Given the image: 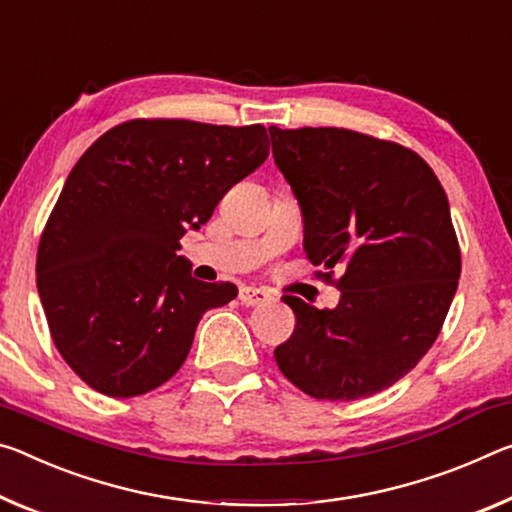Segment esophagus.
<instances>
[{
    "label": "esophagus",
    "instance_id": "1",
    "mask_svg": "<svg viewBox=\"0 0 512 512\" xmlns=\"http://www.w3.org/2000/svg\"><path fill=\"white\" fill-rule=\"evenodd\" d=\"M239 300L243 305H262V303H269L271 296L266 294L264 289H255V287H241L239 291Z\"/></svg>",
    "mask_w": 512,
    "mask_h": 512
}]
</instances>
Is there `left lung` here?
<instances>
[{
  "label": "left lung",
  "instance_id": "obj_1",
  "mask_svg": "<svg viewBox=\"0 0 512 512\" xmlns=\"http://www.w3.org/2000/svg\"><path fill=\"white\" fill-rule=\"evenodd\" d=\"M269 132L303 212L305 255L342 291L335 310L285 296L296 328L275 362L312 399H367L415 369L440 335L460 278L449 200L401 143L344 127Z\"/></svg>",
  "mask_w": 512,
  "mask_h": 512
}]
</instances>
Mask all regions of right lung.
<instances>
[{"mask_svg":"<svg viewBox=\"0 0 512 512\" xmlns=\"http://www.w3.org/2000/svg\"><path fill=\"white\" fill-rule=\"evenodd\" d=\"M269 157L264 125L136 118L70 170L36 255L52 342L95 392L129 399L175 376L202 314L237 298L177 255L234 184Z\"/></svg>","mask_w":512,"mask_h":512,"instance_id":"right-lung-1","label":"right lung"}]
</instances>
